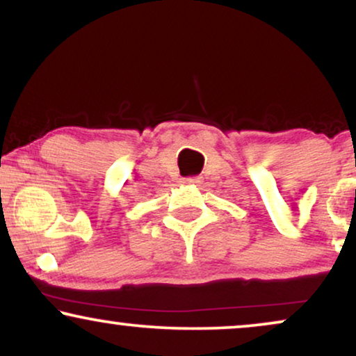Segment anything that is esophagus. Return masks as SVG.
I'll use <instances>...</instances> for the list:
<instances>
[{"mask_svg": "<svg viewBox=\"0 0 356 356\" xmlns=\"http://www.w3.org/2000/svg\"><path fill=\"white\" fill-rule=\"evenodd\" d=\"M184 184H199L201 183V177H186L183 178Z\"/></svg>", "mask_w": 356, "mask_h": 356, "instance_id": "esophagus-1", "label": "esophagus"}]
</instances>
